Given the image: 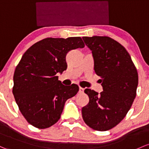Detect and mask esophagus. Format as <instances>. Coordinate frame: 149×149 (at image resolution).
<instances>
[{
  "label": "esophagus",
  "mask_w": 149,
  "mask_h": 149,
  "mask_svg": "<svg viewBox=\"0 0 149 149\" xmlns=\"http://www.w3.org/2000/svg\"><path fill=\"white\" fill-rule=\"evenodd\" d=\"M84 88H81V87H79V93H84Z\"/></svg>",
  "instance_id": "34e87169"
}]
</instances>
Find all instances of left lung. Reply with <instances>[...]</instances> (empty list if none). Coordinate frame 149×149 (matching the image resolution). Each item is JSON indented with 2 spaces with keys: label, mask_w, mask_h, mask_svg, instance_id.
<instances>
[{
  "label": "left lung",
  "mask_w": 149,
  "mask_h": 149,
  "mask_svg": "<svg viewBox=\"0 0 149 149\" xmlns=\"http://www.w3.org/2000/svg\"><path fill=\"white\" fill-rule=\"evenodd\" d=\"M91 51L94 71L101 78L103 91L90 88L84 92L89 102L82 108L84 122L93 129H111L124 118L136 95L137 70L130 55L121 44L107 36L83 38Z\"/></svg>",
  "instance_id": "8db88e82"
}]
</instances>
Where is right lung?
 <instances>
[{
  "instance_id": "right-lung-1",
  "label": "right lung",
  "mask_w": 149,
  "mask_h": 149,
  "mask_svg": "<svg viewBox=\"0 0 149 149\" xmlns=\"http://www.w3.org/2000/svg\"><path fill=\"white\" fill-rule=\"evenodd\" d=\"M85 46L80 37L47 38L25 52L15 68L13 93L26 120L38 128H46L61 118L64 105L79 88L58 81V73L66 70L67 54Z\"/></svg>"
}]
</instances>
